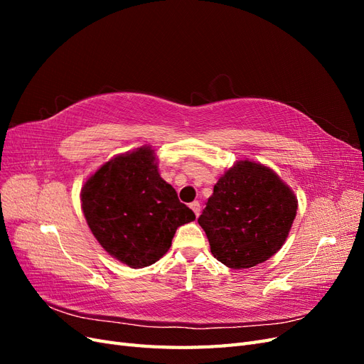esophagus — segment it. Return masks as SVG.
I'll return each mask as SVG.
<instances>
[{"label":"esophagus","instance_id":"esophagus-1","mask_svg":"<svg viewBox=\"0 0 364 364\" xmlns=\"http://www.w3.org/2000/svg\"><path fill=\"white\" fill-rule=\"evenodd\" d=\"M190 208L193 209V213H194L197 217L200 215V203H199V202H197V200L191 202V203H190Z\"/></svg>","mask_w":364,"mask_h":364}]
</instances>
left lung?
<instances>
[{
  "mask_svg": "<svg viewBox=\"0 0 364 364\" xmlns=\"http://www.w3.org/2000/svg\"><path fill=\"white\" fill-rule=\"evenodd\" d=\"M297 200L277 173L240 161L214 185L199 217L213 255L230 269L269 259L287 238Z\"/></svg>",
  "mask_w": 364,
  "mask_h": 364,
  "instance_id": "8db88e82",
  "label": "left lung"
}]
</instances>
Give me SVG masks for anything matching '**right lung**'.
I'll use <instances>...</instances> for the list:
<instances>
[{"mask_svg":"<svg viewBox=\"0 0 364 364\" xmlns=\"http://www.w3.org/2000/svg\"><path fill=\"white\" fill-rule=\"evenodd\" d=\"M82 208L98 243L132 269L156 262L170 249L176 229L196 218L159 176L150 147L98 168L83 185Z\"/></svg>","mask_w":364,"mask_h":364,"instance_id":"1","label":"right lung"}]
</instances>
